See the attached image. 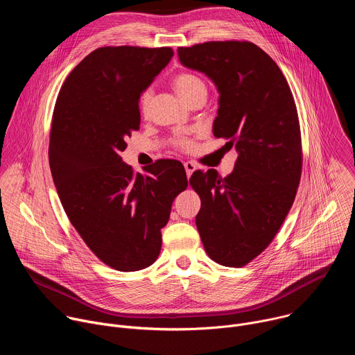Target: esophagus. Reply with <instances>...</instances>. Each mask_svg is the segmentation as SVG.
Wrapping results in <instances>:
<instances>
[{
    "label": "esophagus",
    "mask_w": 355,
    "mask_h": 355,
    "mask_svg": "<svg viewBox=\"0 0 355 355\" xmlns=\"http://www.w3.org/2000/svg\"><path fill=\"white\" fill-rule=\"evenodd\" d=\"M184 167H185V171H187V177L189 178L192 175V173L196 170V166L192 163V162H185L184 163Z\"/></svg>",
    "instance_id": "esophagus-1"
}]
</instances>
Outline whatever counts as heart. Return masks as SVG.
Returning a JSON list of instances; mask_svg holds the SVG:
<instances>
[{"instance_id": "heart-1", "label": "heart", "mask_w": 355, "mask_h": 355, "mask_svg": "<svg viewBox=\"0 0 355 355\" xmlns=\"http://www.w3.org/2000/svg\"><path fill=\"white\" fill-rule=\"evenodd\" d=\"M173 85H174L175 92L178 94V96L182 101L187 99L189 95H192L199 88H205L204 81H202L199 77L191 74V73H180V74H177L174 77V80H173ZM148 99H150V91L143 92V95H141V107L143 108L147 105ZM177 144L181 148H191L192 147V143L189 140H187V139H180L177 141Z\"/></svg>"}]
</instances>
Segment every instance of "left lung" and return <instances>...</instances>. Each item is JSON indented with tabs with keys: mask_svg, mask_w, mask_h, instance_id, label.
Instances as JSON below:
<instances>
[{
	"mask_svg": "<svg viewBox=\"0 0 355 355\" xmlns=\"http://www.w3.org/2000/svg\"><path fill=\"white\" fill-rule=\"evenodd\" d=\"M184 67L216 85L215 137L236 147L234 170L195 171L189 185L200 198L196 227L208 256L243 267L272 241L296 195L302 173L297 111L277 63L251 42H207L178 47Z\"/></svg>",
	"mask_w": 355,
	"mask_h": 355,
	"instance_id": "left-lung-1",
	"label": "left lung"
}]
</instances>
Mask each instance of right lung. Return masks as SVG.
<instances>
[{
    "label": "right lung",
    "mask_w": 355,
    "mask_h": 355,
    "mask_svg": "<svg viewBox=\"0 0 355 355\" xmlns=\"http://www.w3.org/2000/svg\"><path fill=\"white\" fill-rule=\"evenodd\" d=\"M173 56L171 47H99L58 95L49 143L53 182L81 239L118 271L157 260L173 200L188 185L178 160H159L143 175L121 157L140 125V95Z\"/></svg>",
    "instance_id": "1"
}]
</instances>
